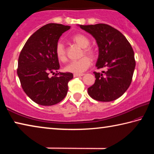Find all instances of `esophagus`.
I'll use <instances>...</instances> for the list:
<instances>
[{"instance_id":"obj_1","label":"esophagus","mask_w":154,"mask_h":154,"mask_svg":"<svg viewBox=\"0 0 154 154\" xmlns=\"http://www.w3.org/2000/svg\"><path fill=\"white\" fill-rule=\"evenodd\" d=\"M84 75V74H74L73 76L74 77H82V76H83Z\"/></svg>"}]
</instances>
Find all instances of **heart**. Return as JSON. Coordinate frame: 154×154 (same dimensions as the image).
I'll list each match as a JSON object with an SVG mask.
<instances>
[{"label": "heart", "instance_id": "b5f03b06", "mask_svg": "<svg viewBox=\"0 0 154 154\" xmlns=\"http://www.w3.org/2000/svg\"><path fill=\"white\" fill-rule=\"evenodd\" d=\"M73 43L77 44L80 48H83L82 52V56L88 55L91 58H95L96 56V51L92 47H89L90 41L86 36L82 34H77L71 38ZM55 52L56 57L60 61L65 62L67 60L66 51L63 43L58 42L56 44ZM91 64V60L88 56H83L78 60L72 61L65 67V71L69 72H72L75 74H81L89 68Z\"/></svg>", "mask_w": 154, "mask_h": 154}]
</instances>
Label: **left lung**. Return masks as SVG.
I'll list each match as a JSON object with an SVG mask.
<instances>
[{
	"label": "left lung",
	"instance_id": "8db88e82",
	"mask_svg": "<svg viewBox=\"0 0 154 154\" xmlns=\"http://www.w3.org/2000/svg\"><path fill=\"white\" fill-rule=\"evenodd\" d=\"M79 26L91 34L97 43V69H107L103 72L104 75L94 72L95 83L88 88V94L102 102L116 100L124 94L132 82L136 64L132 46L119 30L109 25L97 24Z\"/></svg>",
	"mask_w": 154,
	"mask_h": 154
}]
</instances>
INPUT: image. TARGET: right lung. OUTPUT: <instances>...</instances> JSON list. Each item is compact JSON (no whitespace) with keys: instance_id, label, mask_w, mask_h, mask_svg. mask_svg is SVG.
I'll use <instances>...</instances> for the list:
<instances>
[{"instance_id":"right-lung-1","label":"right lung","mask_w":154,"mask_h":154,"mask_svg":"<svg viewBox=\"0 0 154 154\" xmlns=\"http://www.w3.org/2000/svg\"><path fill=\"white\" fill-rule=\"evenodd\" d=\"M71 26L46 24L30 36L20 54L17 75L24 92L34 102L43 106L56 105L68 92L71 72H58L60 69L55 49L60 36ZM55 76L49 78V73Z\"/></svg>"}]
</instances>
